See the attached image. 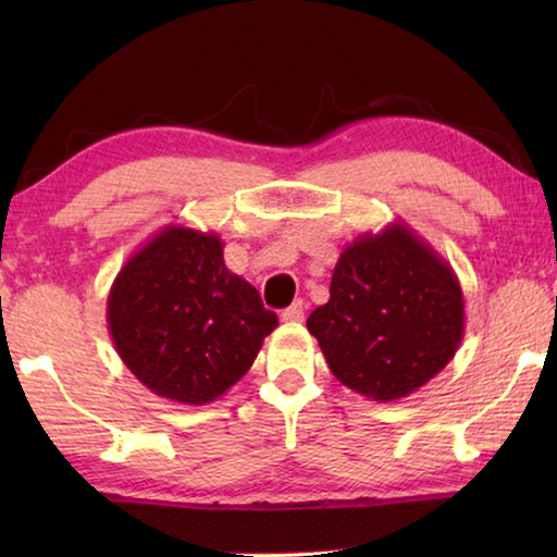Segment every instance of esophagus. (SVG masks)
Returning a JSON list of instances; mask_svg holds the SVG:
<instances>
[{"instance_id":"obj_1","label":"esophagus","mask_w":557,"mask_h":557,"mask_svg":"<svg viewBox=\"0 0 557 557\" xmlns=\"http://www.w3.org/2000/svg\"><path fill=\"white\" fill-rule=\"evenodd\" d=\"M305 309H307L305 301L295 299L287 309H282V319H285V322H301V319H305Z\"/></svg>"}]
</instances>
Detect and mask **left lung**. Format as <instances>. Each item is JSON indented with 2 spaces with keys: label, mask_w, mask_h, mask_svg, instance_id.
<instances>
[{
  "label": "left lung",
  "mask_w": 557,
  "mask_h": 557,
  "mask_svg": "<svg viewBox=\"0 0 557 557\" xmlns=\"http://www.w3.org/2000/svg\"><path fill=\"white\" fill-rule=\"evenodd\" d=\"M307 329L346 388L391 403L455 358L465 295L449 262L395 221L346 245L329 301L309 314Z\"/></svg>",
  "instance_id": "obj_1"
}]
</instances>
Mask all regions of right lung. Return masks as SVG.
Masks as SVG:
<instances>
[{"label": "right lung", "mask_w": 557, "mask_h": 557, "mask_svg": "<svg viewBox=\"0 0 557 557\" xmlns=\"http://www.w3.org/2000/svg\"><path fill=\"white\" fill-rule=\"evenodd\" d=\"M277 314L225 268L219 233L166 225L117 272L108 329L122 363L159 398L206 405L256 361Z\"/></svg>", "instance_id": "1"}]
</instances>
